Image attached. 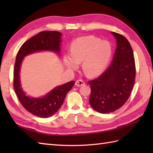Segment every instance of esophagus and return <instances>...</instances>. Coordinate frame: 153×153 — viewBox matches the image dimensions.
Segmentation results:
<instances>
[{
  "mask_svg": "<svg viewBox=\"0 0 153 153\" xmlns=\"http://www.w3.org/2000/svg\"><path fill=\"white\" fill-rule=\"evenodd\" d=\"M85 82H84V81L82 79H77L76 82V85L77 87L83 86L85 85Z\"/></svg>",
  "mask_w": 153,
  "mask_h": 153,
  "instance_id": "34e87169",
  "label": "esophagus"
}]
</instances>
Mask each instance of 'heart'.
<instances>
[{
	"label": "heart",
	"instance_id": "b5f03b06",
	"mask_svg": "<svg viewBox=\"0 0 153 153\" xmlns=\"http://www.w3.org/2000/svg\"><path fill=\"white\" fill-rule=\"evenodd\" d=\"M112 47L110 42L93 35L80 37L70 45V54L64 56V63L68 70L74 71L82 62L87 75L96 76L106 69L111 58Z\"/></svg>",
	"mask_w": 153,
	"mask_h": 153
}]
</instances>
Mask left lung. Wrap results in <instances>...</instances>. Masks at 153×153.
<instances>
[{"label": "left lung", "mask_w": 153, "mask_h": 153, "mask_svg": "<svg viewBox=\"0 0 153 153\" xmlns=\"http://www.w3.org/2000/svg\"><path fill=\"white\" fill-rule=\"evenodd\" d=\"M117 42L112 62L97 78L90 80L89 103L102 114L114 112L124 105L134 85L136 70L132 48L122 35L112 32Z\"/></svg>", "instance_id": "1"}]
</instances>
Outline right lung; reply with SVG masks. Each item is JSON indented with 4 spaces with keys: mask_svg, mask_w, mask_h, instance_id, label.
<instances>
[{
    "mask_svg": "<svg viewBox=\"0 0 153 153\" xmlns=\"http://www.w3.org/2000/svg\"><path fill=\"white\" fill-rule=\"evenodd\" d=\"M62 33L56 31H44L25 41L19 48L14 68V88L19 101L25 110L41 118H48L56 113L63 104L67 93L75 81L58 86L41 99L30 98L22 91L19 81V68L26 55L40 51H54L59 53Z\"/></svg>",
    "mask_w": 153,
    "mask_h": 153,
    "instance_id": "add662e5",
    "label": "right lung"
}]
</instances>
